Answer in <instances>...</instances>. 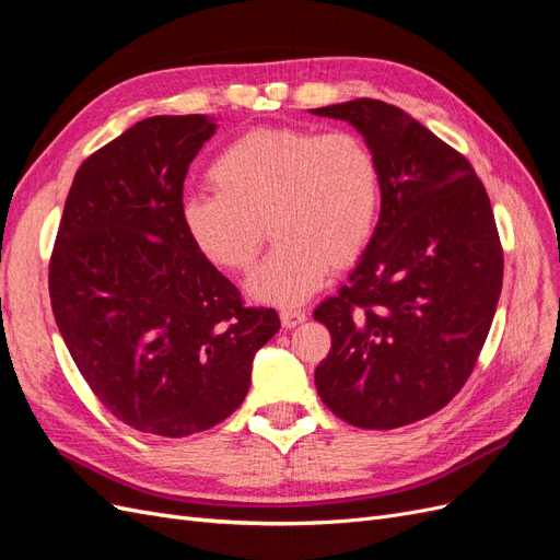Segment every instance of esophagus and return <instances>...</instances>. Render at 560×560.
Returning a JSON list of instances; mask_svg holds the SVG:
<instances>
[{"instance_id": "obj_1", "label": "esophagus", "mask_w": 560, "mask_h": 560, "mask_svg": "<svg viewBox=\"0 0 560 560\" xmlns=\"http://www.w3.org/2000/svg\"><path fill=\"white\" fill-rule=\"evenodd\" d=\"M280 322H282V327L292 329V327H299L301 322H306V313L299 311V308H284L280 313Z\"/></svg>"}]
</instances>
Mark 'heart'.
Segmentation results:
<instances>
[{
    "label": "heart",
    "mask_w": 560,
    "mask_h": 560,
    "mask_svg": "<svg viewBox=\"0 0 560 560\" xmlns=\"http://www.w3.org/2000/svg\"><path fill=\"white\" fill-rule=\"evenodd\" d=\"M210 182L214 191L182 200V226L212 266L245 273L268 224L278 243L249 276L247 294L270 306L306 301L329 266L362 257L381 222L378 159L348 130L254 128L212 161Z\"/></svg>",
    "instance_id": "heart-1"
}]
</instances>
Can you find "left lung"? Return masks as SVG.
Listing matches in <instances>:
<instances>
[{
    "label": "left lung",
    "mask_w": 560,
    "mask_h": 560,
    "mask_svg": "<svg viewBox=\"0 0 560 560\" xmlns=\"http://www.w3.org/2000/svg\"><path fill=\"white\" fill-rule=\"evenodd\" d=\"M311 112L348 121L383 175L374 241L313 313L331 334L315 387L350 425L395 430L444 409L477 364L502 290L498 226L469 161L399 107Z\"/></svg>",
    "instance_id": "8db88e82"
}]
</instances>
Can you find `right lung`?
Instances as JSON below:
<instances>
[{"label":"right lung","mask_w":560,"mask_h":560,"mask_svg":"<svg viewBox=\"0 0 560 560\" xmlns=\"http://www.w3.org/2000/svg\"><path fill=\"white\" fill-rule=\"evenodd\" d=\"M210 116H151L81 163L48 266L50 308L81 376L126 425L189 436L243 404L280 329L186 235L184 177Z\"/></svg>","instance_id":"right-lung-1"}]
</instances>
